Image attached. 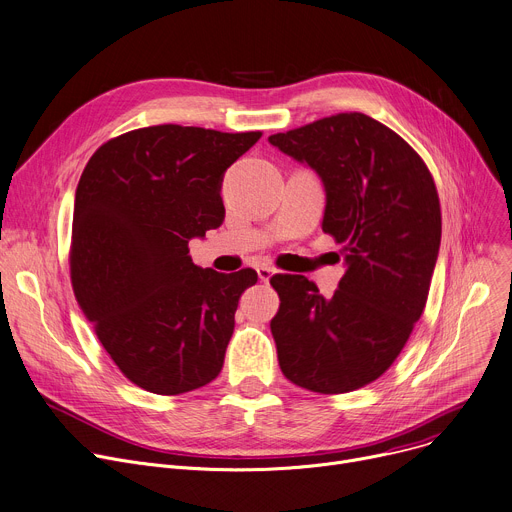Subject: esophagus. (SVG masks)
Wrapping results in <instances>:
<instances>
[{
	"mask_svg": "<svg viewBox=\"0 0 512 512\" xmlns=\"http://www.w3.org/2000/svg\"><path fill=\"white\" fill-rule=\"evenodd\" d=\"M274 272H277V270L270 268V266H260V268H258V277H260L262 283H268Z\"/></svg>",
	"mask_w": 512,
	"mask_h": 512,
	"instance_id": "34e87169",
	"label": "esophagus"
}]
</instances>
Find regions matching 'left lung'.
Here are the masks:
<instances>
[{
	"instance_id": "left-lung-1",
	"label": "left lung",
	"mask_w": 512,
	"mask_h": 512,
	"mask_svg": "<svg viewBox=\"0 0 512 512\" xmlns=\"http://www.w3.org/2000/svg\"><path fill=\"white\" fill-rule=\"evenodd\" d=\"M326 188L324 233L346 272L330 299L301 274H274L270 322L283 375L309 391L346 393L379 379L420 320L441 246L439 192L422 157L363 112L270 135Z\"/></svg>"
}]
</instances>
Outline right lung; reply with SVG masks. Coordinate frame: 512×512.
<instances>
[{
    "label": "right lung",
    "instance_id": "add662e5",
    "mask_svg": "<svg viewBox=\"0 0 512 512\" xmlns=\"http://www.w3.org/2000/svg\"><path fill=\"white\" fill-rule=\"evenodd\" d=\"M260 137L155 125L106 141L82 172L73 293L114 365L145 391L178 396L223 367L240 295L258 274L196 266L188 240L223 223V174Z\"/></svg>",
    "mask_w": 512,
    "mask_h": 512
}]
</instances>
